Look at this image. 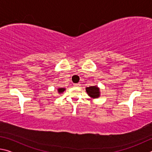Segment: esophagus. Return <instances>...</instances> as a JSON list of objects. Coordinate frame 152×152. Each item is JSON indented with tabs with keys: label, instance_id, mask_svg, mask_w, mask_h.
<instances>
[{
	"label": "esophagus",
	"instance_id": "obj_1",
	"mask_svg": "<svg viewBox=\"0 0 152 152\" xmlns=\"http://www.w3.org/2000/svg\"><path fill=\"white\" fill-rule=\"evenodd\" d=\"M74 86L75 87H79L80 86V83H76V84H74Z\"/></svg>",
	"mask_w": 152,
	"mask_h": 152
}]
</instances>
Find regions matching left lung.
<instances>
[{"label": "left lung", "instance_id": "left-lung-1", "mask_svg": "<svg viewBox=\"0 0 152 152\" xmlns=\"http://www.w3.org/2000/svg\"><path fill=\"white\" fill-rule=\"evenodd\" d=\"M86 91L90 97L92 99H98L101 96V92L100 88L97 86H91L86 87Z\"/></svg>", "mask_w": 152, "mask_h": 152}]
</instances>
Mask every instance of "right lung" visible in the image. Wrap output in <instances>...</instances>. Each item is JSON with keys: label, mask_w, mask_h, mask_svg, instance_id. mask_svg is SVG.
I'll return each instance as SVG.
<instances>
[{"label": "right lung", "mask_w": 152, "mask_h": 152, "mask_svg": "<svg viewBox=\"0 0 152 152\" xmlns=\"http://www.w3.org/2000/svg\"><path fill=\"white\" fill-rule=\"evenodd\" d=\"M65 90H66V88H58V92L59 94H61V93H63L64 91H65Z\"/></svg>", "instance_id": "obj_1"}]
</instances>
